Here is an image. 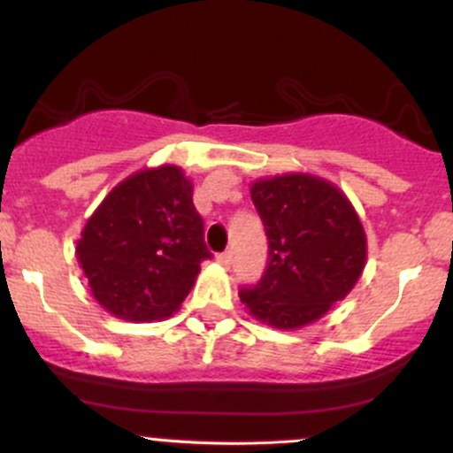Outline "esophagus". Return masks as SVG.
<instances>
[{"label": "esophagus", "instance_id": "34e87169", "mask_svg": "<svg viewBox=\"0 0 453 453\" xmlns=\"http://www.w3.org/2000/svg\"><path fill=\"white\" fill-rule=\"evenodd\" d=\"M217 260L221 263L223 266H230L232 265V251H223V254L217 256Z\"/></svg>", "mask_w": 453, "mask_h": 453}]
</instances>
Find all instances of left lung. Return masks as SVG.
<instances>
[{
	"label": "left lung",
	"mask_w": 453,
	"mask_h": 453,
	"mask_svg": "<svg viewBox=\"0 0 453 453\" xmlns=\"http://www.w3.org/2000/svg\"><path fill=\"white\" fill-rule=\"evenodd\" d=\"M250 193L269 239V265L256 287L241 290V302L278 330L319 321L363 275L358 214L339 187L311 173L260 178Z\"/></svg>",
	"instance_id": "left-lung-1"
}]
</instances>
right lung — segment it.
Instances as JSON below:
<instances>
[{
  "label": "right lung",
  "instance_id": "add662e5",
  "mask_svg": "<svg viewBox=\"0 0 453 453\" xmlns=\"http://www.w3.org/2000/svg\"><path fill=\"white\" fill-rule=\"evenodd\" d=\"M75 256L106 312L136 323L171 317L211 258L190 178L160 165L119 182L88 217Z\"/></svg>",
  "mask_w": 453,
  "mask_h": 453
}]
</instances>
